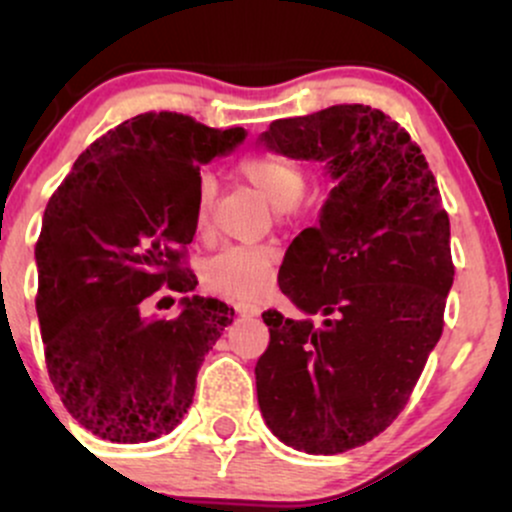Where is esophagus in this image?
<instances>
[{
  "instance_id": "esophagus-1",
  "label": "esophagus",
  "mask_w": 512,
  "mask_h": 512,
  "mask_svg": "<svg viewBox=\"0 0 512 512\" xmlns=\"http://www.w3.org/2000/svg\"><path fill=\"white\" fill-rule=\"evenodd\" d=\"M236 313L243 315V317H257V315L262 313V310L257 308V305H252V303H238L236 305Z\"/></svg>"
}]
</instances>
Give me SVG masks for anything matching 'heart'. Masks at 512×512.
<instances>
[{
    "label": "heart",
    "instance_id": "obj_1",
    "mask_svg": "<svg viewBox=\"0 0 512 512\" xmlns=\"http://www.w3.org/2000/svg\"><path fill=\"white\" fill-rule=\"evenodd\" d=\"M236 173L279 211L296 207L308 185V173L301 163L272 149H255L243 154L236 163ZM211 202H214V185L204 178L199 182L195 199V231L199 236L209 231ZM276 260L279 252L274 245H228L207 262L204 279L209 289L223 296L257 301L272 286Z\"/></svg>",
    "mask_w": 512,
    "mask_h": 512
}]
</instances>
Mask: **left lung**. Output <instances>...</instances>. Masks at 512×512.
<instances>
[{"mask_svg": "<svg viewBox=\"0 0 512 512\" xmlns=\"http://www.w3.org/2000/svg\"><path fill=\"white\" fill-rule=\"evenodd\" d=\"M262 142L327 161L337 185L279 269V289L303 317L262 313L257 402L286 445L337 455L397 419L443 334L450 219L426 156L383 110L342 103L286 117Z\"/></svg>", "mask_w": 512, "mask_h": 512, "instance_id": "obj_1", "label": "left lung"}]
</instances>
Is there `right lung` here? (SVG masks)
Masks as SVG:
<instances>
[{"mask_svg":"<svg viewBox=\"0 0 512 512\" xmlns=\"http://www.w3.org/2000/svg\"><path fill=\"white\" fill-rule=\"evenodd\" d=\"M245 139L180 113H144L98 137L45 207L35 243L45 363L64 407L93 436L146 443L173 431L204 354L231 325L216 298L146 320V298L190 293L199 166Z\"/></svg>","mask_w":512,"mask_h":512,"instance_id":"right-lung-1","label":"right lung"}]
</instances>
